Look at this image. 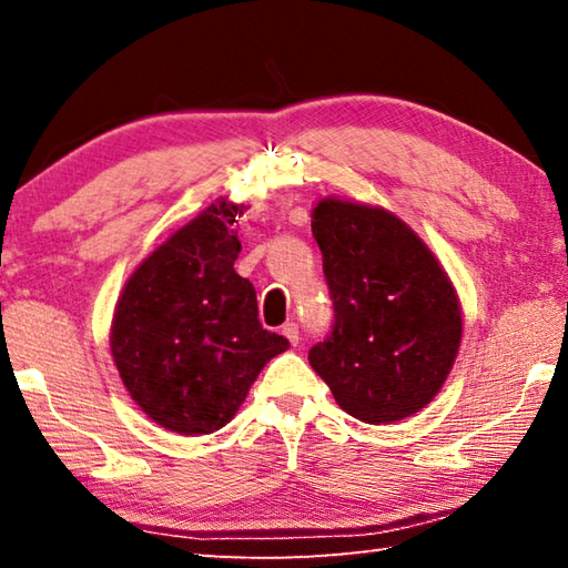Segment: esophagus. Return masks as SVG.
I'll return each mask as SVG.
<instances>
[{"label":"esophagus","mask_w":568,"mask_h":568,"mask_svg":"<svg viewBox=\"0 0 568 568\" xmlns=\"http://www.w3.org/2000/svg\"><path fill=\"white\" fill-rule=\"evenodd\" d=\"M283 335H285L287 341H291V345L301 343V328H297V323H285L283 325Z\"/></svg>","instance_id":"esophagus-1"}]
</instances>
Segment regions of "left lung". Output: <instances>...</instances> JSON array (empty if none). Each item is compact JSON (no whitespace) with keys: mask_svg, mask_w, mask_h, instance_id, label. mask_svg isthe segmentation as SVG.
Returning <instances> with one entry per match:
<instances>
[{"mask_svg":"<svg viewBox=\"0 0 568 568\" xmlns=\"http://www.w3.org/2000/svg\"><path fill=\"white\" fill-rule=\"evenodd\" d=\"M313 237L333 328L307 361L363 423L403 420L444 386L460 343V305L434 253L383 207L321 200Z\"/></svg>","mask_w":568,"mask_h":568,"instance_id":"1","label":"left lung"}]
</instances>
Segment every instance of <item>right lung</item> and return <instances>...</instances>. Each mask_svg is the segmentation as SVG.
Returning a JSON list of instances; mask_svg holds the SVG:
<instances>
[{
	"mask_svg": "<svg viewBox=\"0 0 568 568\" xmlns=\"http://www.w3.org/2000/svg\"><path fill=\"white\" fill-rule=\"evenodd\" d=\"M243 213L217 200L160 245L114 307L112 355L132 400L182 436L220 430L287 338L257 321L255 287L235 273Z\"/></svg>",
	"mask_w": 568,
	"mask_h": 568,
	"instance_id": "1",
	"label": "right lung"
}]
</instances>
